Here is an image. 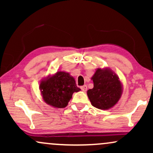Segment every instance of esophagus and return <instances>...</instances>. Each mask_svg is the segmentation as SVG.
<instances>
[{
    "label": "esophagus",
    "mask_w": 153,
    "mask_h": 153,
    "mask_svg": "<svg viewBox=\"0 0 153 153\" xmlns=\"http://www.w3.org/2000/svg\"><path fill=\"white\" fill-rule=\"evenodd\" d=\"M80 88H81V90H82V91H84V92H85V91H87V85H82V86L80 87Z\"/></svg>",
    "instance_id": "obj_1"
}]
</instances>
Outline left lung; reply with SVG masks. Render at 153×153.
<instances>
[{
    "label": "left lung",
    "mask_w": 153,
    "mask_h": 153,
    "mask_svg": "<svg viewBox=\"0 0 153 153\" xmlns=\"http://www.w3.org/2000/svg\"><path fill=\"white\" fill-rule=\"evenodd\" d=\"M94 88L87 91L92 106L107 110L117 104L122 94V85L119 77L108 68H98L91 78Z\"/></svg>",
    "instance_id": "1"
}]
</instances>
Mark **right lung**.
Segmentation results:
<instances>
[{
  "mask_svg": "<svg viewBox=\"0 0 153 153\" xmlns=\"http://www.w3.org/2000/svg\"><path fill=\"white\" fill-rule=\"evenodd\" d=\"M39 89L45 102L59 108L68 106L73 93L80 91L74 78L64 71L57 72L42 80Z\"/></svg>",
  "mask_w": 153,
  "mask_h": 153,
  "instance_id": "1",
  "label": "right lung"
}]
</instances>
